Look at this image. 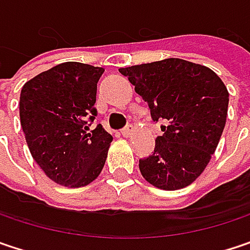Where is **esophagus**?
Instances as JSON below:
<instances>
[{"label":"esophagus","mask_w":250,"mask_h":250,"mask_svg":"<svg viewBox=\"0 0 250 250\" xmlns=\"http://www.w3.org/2000/svg\"><path fill=\"white\" fill-rule=\"evenodd\" d=\"M133 131H134V127H133V125H125V128L122 130V134H123L125 137H128V136H131V134H133Z\"/></svg>","instance_id":"obj_1"}]
</instances>
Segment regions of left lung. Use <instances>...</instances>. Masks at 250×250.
<instances>
[{"instance_id":"obj_1","label":"left lung","mask_w":250,"mask_h":250,"mask_svg":"<svg viewBox=\"0 0 250 250\" xmlns=\"http://www.w3.org/2000/svg\"><path fill=\"white\" fill-rule=\"evenodd\" d=\"M148 104L153 122H163L151 156L139 167L150 185L177 190L208 166L226 125L229 93L210 68L166 58L119 70Z\"/></svg>"}]
</instances>
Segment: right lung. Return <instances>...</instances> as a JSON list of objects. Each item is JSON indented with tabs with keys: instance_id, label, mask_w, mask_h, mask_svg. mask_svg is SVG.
Listing matches in <instances>:
<instances>
[{
	"instance_id": "1",
	"label": "right lung",
	"mask_w": 250,
	"mask_h": 250,
	"mask_svg": "<svg viewBox=\"0 0 250 250\" xmlns=\"http://www.w3.org/2000/svg\"><path fill=\"white\" fill-rule=\"evenodd\" d=\"M102 67L68 61L27 81L20 96V119L31 156L58 185L81 188L104 167L113 136L90 125Z\"/></svg>"
}]
</instances>
